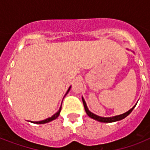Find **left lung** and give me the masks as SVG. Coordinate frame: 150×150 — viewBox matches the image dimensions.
<instances>
[{
  "instance_id": "left-lung-1",
  "label": "left lung",
  "mask_w": 150,
  "mask_h": 150,
  "mask_svg": "<svg viewBox=\"0 0 150 150\" xmlns=\"http://www.w3.org/2000/svg\"><path fill=\"white\" fill-rule=\"evenodd\" d=\"M82 102H83V105H84V108H85V110L86 112V114H88V116H89L91 118L93 119H95L96 121H100V122H104V123H110V122H114V121H120V120H122L124 119L125 117L128 116V114H130L131 112L132 111V110L135 108V107H133L132 108L131 110H129L128 111H127L126 113L123 114H121V115H117V116H114V117H100V116H97L96 114H93L92 112H90L88 110L86 107V102H85V100H83L82 98Z\"/></svg>"
}]
</instances>
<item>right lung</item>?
Wrapping results in <instances>:
<instances>
[{"label": "right lung", "mask_w": 150, "mask_h": 150, "mask_svg": "<svg viewBox=\"0 0 150 150\" xmlns=\"http://www.w3.org/2000/svg\"><path fill=\"white\" fill-rule=\"evenodd\" d=\"M71 87L68 89V92H67V93H68V91L70 90ZM61 108H60V110H59L57 112L56 114H54V115H53L52 117H49V118L46 119V120H44V121H35V122H33V123H36V124H45V123H47V122H50V121H53V120H54V119H56L57 117L59 116V114H60V112H61Z\"/></svg>", "instance_id": "right-lung-1"}]
</instances>
